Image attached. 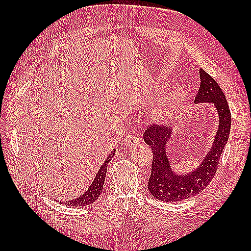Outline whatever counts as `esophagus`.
<instances>
[{"instance_id":"esophagus-1","label":"esophagus","mask_w":251,"mask_h":251,"mask_svg":"<svg viewBox=\"0 0 251 251\" xmlns=\"http://www.w3.org/2000/svg\"><path fill=\"white\" fill-rule=\"evenodd\" d=\"M140 143V139L138 138V136L134 135V134H130L127 136L125 138L124 140V145L127 147V148H131V147H136Z\"/></svg>"}]
</instances>
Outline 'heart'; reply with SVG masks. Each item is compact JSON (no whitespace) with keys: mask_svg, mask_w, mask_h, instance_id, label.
Segmentation results:
<instances>
[{"mask_svg":"<svg viewBox=\"0 0 251 251\" xmlns=\"http://www.w3.org/2000/svg\"><path fill=\"white\" fill-rule=\"evenodd\" d=\"M183 97V90L181 88H175L170 92L169 96L167 97L166 102L164 103L163 108L161 110V113L163 115H168L170 113H173L176 110L178 109V106L180 105L181 100H182Z\"/></svg>","mask_w":251,"mask_h":251,"instance_id":"1","label":"heart"}]
</instances>
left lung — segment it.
<instances>
[{"instance_id":"1","label":"left lung","mask_w":251,"mask_h":251,"mask_svg":"<svg viewBox=\"0 0 251 251\" xmlns=\"http://www.w3.org/2000/svg\"><path fill=\"white\" fill-rule=\"evenodd\" d=\"M201 85L194 102H212L219 114V128L211 150L201 166L192 174L178 176L173 173L166 153L172 134L170 127L151 125L143 132V140L152 149L153 161L148 189L158 201H179L201 193L211 182L219 167L221 154L231 129V112L222 89L212 76L200 69Z\"/></svg>"}]
</instances>
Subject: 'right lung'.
Masks as SVG:
<instances>
[{"label":"right lung","mask_w":251,"mask_h":251,"mask_svg":"<svg viewBox=\"0 0 251 251\" xmlns=\"http://www.w3.org/2000/svg\"><path fill=\"white\" fill-rule=\"evenodd\" d=\"M115 150L112 151V153L109 155V157L105 159V162L102 164V166L100 167L98 170V174L96 176V178L94 179L92 185L90 188L85 192L83 195L75 200H71L69 201H62L63 205L67 206H74V207H82V206H87L93 204V202L98 199L99 195L101 194L103 189V183H104V178H105V174H106V169H108V164L112 159L114 155Z\"/></svg>","instance_id":"add662e5"}]
</instances>
